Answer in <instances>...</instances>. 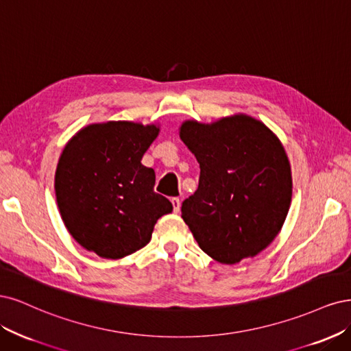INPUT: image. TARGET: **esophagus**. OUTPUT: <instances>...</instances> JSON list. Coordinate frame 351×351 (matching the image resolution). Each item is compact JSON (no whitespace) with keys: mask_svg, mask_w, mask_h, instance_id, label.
<instances>
[{"mask_svg":"<svg viewBox=\"0 0 351 351\" xmlns=\"http://www.w3.org/2000/svg\"><path fill=\"white\" fill-rule=\"evenodd\" d=\"M171 202H172V206H173V211L178 213L180 210V199L179 198H172Z\"/></svg>","mask_w":351,"mask_h":351,"instance_id":"esophagus-1","label":"esophagus"}]
</instances>
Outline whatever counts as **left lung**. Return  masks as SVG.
Returning <instances> with one entry per match:
<instances>
[{
  "label": "left lung",
  "mask_w": 351,
  "mask_h": 351,
  "mask_svg": "<svg viewBox=\"0 0 351 351\" xmlns=\"http://www.w3.org/2000/svg\"><path fill=\"white\" fill-rule=\"evenodd\" d=\"M179 135L199 163L198 189L180 208L199 247L223 264L258 255L278 234L291 201L281 143L246 115L210 125L186 121Z\"/></svg>",
  "instance_id": "1"
}]
</instances>
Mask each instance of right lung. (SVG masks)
Returning <instances> with one entry per match:
<instances>
[{"mask_svg": "<svg viewBox=\"0 0 351 351\" xmlns=\"http://www.w3.org/2000/svg\"><path fill=\"white\" fill-rule=\"evenodd\" d=\"M156 125L110 121L78 131L60 157L55 194L65 228L87 251L118 259L152 239L172 202L156 194V175L141 165Z\"/></svg>", "mask_w": 351, "mask_h": 351, "instance_id": "add662e5", "label": "right lung"}]
</instances>
